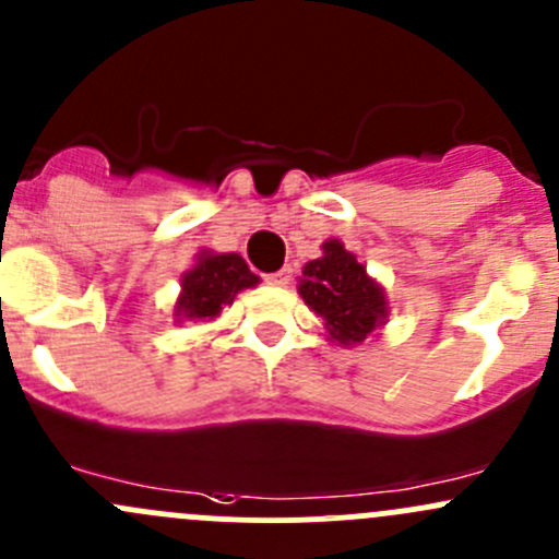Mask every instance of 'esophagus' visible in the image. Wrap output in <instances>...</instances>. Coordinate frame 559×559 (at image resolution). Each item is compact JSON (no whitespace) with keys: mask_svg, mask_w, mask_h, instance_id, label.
<instances>
[{"mask_svg":"<svg viewBox=\"0 0 559 559\" xmlns=\"http://www.w3.org/2000/svg\"><path fill=\"white\" fill-rule=\"evenodd\" d=\"M289 281H292V267H284V270H278V273L267 275V284H273V286H286Z\"/></svg>","mask_w":559,"mask_h":559,"instance_id":"1","label":"esophagus"}]
</instances>
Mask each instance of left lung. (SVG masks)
<instances>
[{"label":"left lung","instance_id":"obj_1","mask_svg":"<svg viewBox=\"0 0 559 559\" xmlns=\"http://www.w3.org/2000/svg\"><path fill=\"white\" fill-rule=\"evenodd\" d=\"M297 295L324 321L326 341L354 348L379 335L389 319L386 289L337 238L321 243V257L302 267Z\"/></svg>","mask_w":559,"mask_h":559}]
</instances>
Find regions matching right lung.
<instances>
[{"mask_svg":"<svg viewBox=\"0 0 559 559\" xmlns=\"http://www.w3.org/2000/svg\"><path fill=\"white\" fill-rule=\"evenodd\" d=\"M257 284L259 275L248 270L240 253H218L202 248L194 257V264L180 275V295L175 297L173 319L178 324L218 319L240 292L253 289Z\"/></svg>","mask_w":559,"mask_h":559,"instance_id":"1","label":"right lung"}]
</instances>
